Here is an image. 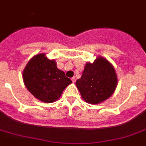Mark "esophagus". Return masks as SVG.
Here are the masks:
<instances>
[{
    "label": "esophagus",
    "mask_w": 146,
    "mask_h": 146,
    "mask_svg": "<svg viewBox=\"0 0 146 146\" xmlns=\"http://www.w3.org/2000/svg\"><path fill=\"white\" fill-rule=\"evenodd\" d=\"M71 80H72V82H73V83H74V82H76V78H75V77H73V78H71Z\"/></svg>",
    "instance_id": "obj_1"
}]
</instances>
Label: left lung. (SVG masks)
I'll list each match as a JSON object with an SVG mask.
<instances>
[{
	"mask_svg": "<svg viewBox=\"0 0 146 146\" xmlns=\"http://www.w3.org/2000/svg\"><path fill=\"white\" fill-rule=\"evenodd\" d=\"M76 84L86 102L98 104L113 94L117 84V75L108 60L98 56L92 63L85 64L82 77Z\"/></svg>",
	"mask_w": 146,
	"mask_h": 146,
	"instance_id": "obj_1",
	"label": "left lung"
}]
</instances>
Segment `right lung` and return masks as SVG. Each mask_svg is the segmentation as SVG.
<instances>
[{
    "instance_id": "obj_1",
    "label": "right lung",
    "mask_w": 146,
    "mask_h": 146,
    "mask_svg": "<svg viewBox=\"0 0 146 146\" xmlns=\"http://www.w3.org/2000/svg\"><path fill=\"white\" fill-rule=\"evenodd\" d=\"M23 79L28 90L40 101L53 103L60 97L71 80L45 54L31 58L23 72Z\"/></svg>"
}]
</instances>
